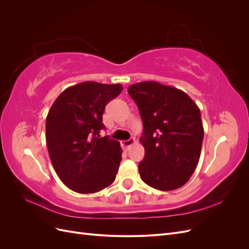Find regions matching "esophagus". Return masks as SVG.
<instances>
[{"label":"esophagus","instance_id":"1","mask_svg":"<svg viewBox=\"0 0 249 249\" xmlns=\"http://www.w3.org/2000/svg\"><path fill=\"white\" fill-rule=\"evenodd\" d=\"M134 143H135V139L134 138H131L129 140H123L122 141V146H123L124 149H127L132 144H134Z\"/></svg>","mask_w":249,"mask_h":249}]
</instances>
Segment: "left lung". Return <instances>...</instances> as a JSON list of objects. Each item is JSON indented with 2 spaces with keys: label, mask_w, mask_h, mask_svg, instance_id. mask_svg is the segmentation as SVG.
<instances>
[{
  "label": "left lung",
  "mask_w": 249,
  "mask_h": 249,
  "mask_svg": "<svg viewBox=\"0 0 249 249\" xmlns=\"http://www.w3.org/2000/svg\"><path fill=\"white\" fill-rule=\"evenodd\" d=\"M143 124L145 155L138 168L143 182L162 191L185 185L197 166L203 139L200 111L191 97L155 81L127 88Z\"/></svg>",
  "instance_id": "obj_1"
}]
</instances>
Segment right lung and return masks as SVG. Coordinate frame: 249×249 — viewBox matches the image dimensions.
Wrapping results in <instances>:
<instances>
[{
	"instance_id": "right-lung-1",
	"label": "right lung",
	"mask_w": 249,
	"mask_h": 249,
	"mask_svg": "<svg viewBox=\"0 0 249 249\" xmlns=\"http://www.w3.org/2000/svg\"><path fill=\"white\" fill-rule=\"evenodd\" d=\"M120 84L83 82L66 88L49 111L46 139L53 167L63 184L88 194L114 182L122 161L119 142L100 137L106 105L120 94Z\"/></svg>"
}]
</instances>
